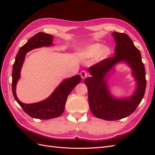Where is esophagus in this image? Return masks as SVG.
Segmentation results:
<instances>
[{
	"instance_id": "esophagus-1",
	"label": "esophagus",
	"mask_w": 155,
	"mask_h": 155,
	"mask_svg": "<svg viewBox=\"0 0 155 155\" xmlns=\"http://www.w3.org/2000/svg\"><path fill=\"white\" fill-rule=\"evenodd\" d=\"M80 76H81V78L83 79H84L87 78V76H88V74H87V71H85V70H83V71H81L80 73Z\"/></svg>"
}]
</instances>
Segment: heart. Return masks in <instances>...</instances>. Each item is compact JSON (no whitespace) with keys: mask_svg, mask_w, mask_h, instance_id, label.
<instances>
[{"mask_svg":"<svg viewBox=\"0 0 155 155\" xmlns=\"http://www.w3.org/2000/svg\"><path fill=\"white\" fill-rule=\"evenodd\" d=\"M110 54V50L102 44L95 43L86 45L78 51V55L81 59H87L97 56V60L101 61L107 58Z\"/></svg>","mask_w":155,"mask_h":155,"instance_id":"heart-1","label":"heart"}]
</instances>
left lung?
Instances as JSON below:
<instances>
[{"label":"left lung","mask_w":155,"mask_h":155,"mask_svg":"<svg viewBox=\"0 0 155 155\" xmlns=\"http://www.w3.org/2000/svg\"><path fill=\"white\" fill-rule=\"evenodd\" d=\"M112 35L116 44L115 55L88 68L91 76L84 81L88 88L92 113L96 118L105 120H120L132 114L143 99L146 87L145 70L140 50L126 34L115 31ZM121 62L127 64L132 70L136 88L131 96L118 98L110 93L107 79L115 65Z\"/></svg>","instance_id":"obj_1"}]
</instances>
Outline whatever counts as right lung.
Here are the masks:
<instances>
[{"label": "right lung", "mask_w": 155, "mask_h": 155, "mask_svg": "<svg viewBox=\"0 0 155 155\" xmlns=\"http://www.w3.org/2000/svg\"><path fill=\"white\" fill-rule=\"evenodd\" d=\"M53 39L52 35L43 32H39L31 37L18 50L13 66L12 92L14 98L26 113L34 118L48 120L60 116L63 113L69 94L81 80L79 75L64 79L49 97L39 102L24 104L18 99L16 94V86L21 78V71L26 54L35 48L52 46Z\"/></svg>", "instance_id": "add662e5"}]
</instances>
